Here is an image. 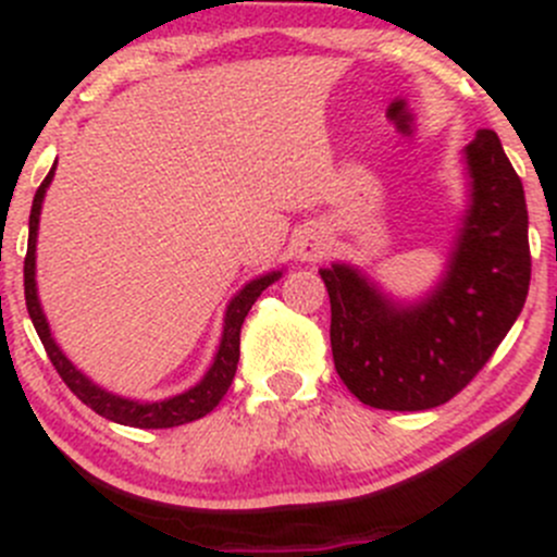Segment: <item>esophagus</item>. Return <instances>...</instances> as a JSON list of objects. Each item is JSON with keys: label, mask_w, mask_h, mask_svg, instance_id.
Returning a JSON list of instances; mask_svg holds the SVG:
<instances>
[{"label": "esophagus", "mask_w": 557, "mask_h": 557, "mask_svg": "<svg viewBox=\"0 0 557 557\" xmlns=\"http://www.w3.org/2000/svg\"><path fill=\"white\" fill-rule=\"evenodd\" d=\"M330 251V238L324 236V231H317V227H308L300 238H297V257L302 262H317L321 257H326Z\"/></svg>", "instance_id": "obj_1"}]
</instances>
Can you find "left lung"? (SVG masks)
Instances as JSON below:
<instances>
[{"label": "left lung", "instance_id": "obj_1", "mask_svg": "<svg viewBox=\"0 0 557 557\" xmlns=\"http://www.w3.org/2000/svg\"><path fill=\"white\" fill-rule=\"evenodd\" d=\"M472 206L450 265L418 306H397L357 268H321L330 292L332 359L359 403L429 410L483 370L523 311L531 281L523 182L493 131L467 147Z\"/></svg>", "mask_w": 557, "mask_h": 557}]
</instances>
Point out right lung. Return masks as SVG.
Masks as SVG:
<instances>
[{"label":"right lung","instance_id":"right-lung-1","mask_svg":"<svg viewBox=\"0 0 557 557\" xmlns=\"http://www.w3.org/2000/svg\"><path fill=\"white\" fill-rule=\"evenodd\" d=\"M55 174V165L50 169V174L45 176V182L39 185L37 195H34L32 203V216H28V249H26V260H23V292H26V308L28 317H32L34 330H37L39 341H42L45 351H48L50 362H53L55 372L61 375V381L72 388V394L77 399H83L90 410H96L99 416L109 418L114 423H123V426H136V429H171V426H182V423H190L203 418L206 412L214 410L220 405V399L225 397L227 388H231L233 375H236L238 367V357H240V324H244L246 313L251 311L257 297L278 281L281 271L265 273V276L249 281L244 289L238 292L236 297L231 300L225 313V332H222V343L220 351H216L214 364L209 367V372L203 375V381L198 386H193L190 392L180 394V397L163 399V403H134V399H123L114 397V394L104 392L96 383H90L83 372L77 370L69 359L61 354V348L55 346V341L50 337V326L48 319H45L42 308H39V297H37V281H34V268H37V227H39V211H42V198L45 190H48L50 180Z\"/></svg>","mask_w":557,"mask_h":557}]
</instances>
